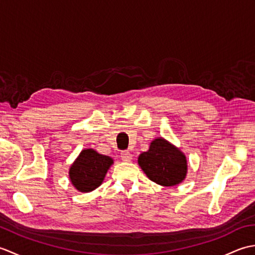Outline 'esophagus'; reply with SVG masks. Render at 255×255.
<instances>
[{
    "label": "esophagus",
    "instance_id": "1",
    "mask_svg": "<svg viewBox=\"0 0 255 255\" xmlns=\"http://www.w3.org/2000/svg\"><path fill=\"white\" fill-rule=\"evenodd\" d=\"M121 158L124 162H130L132 160V154L129 151H123L121 153Z\"/></svg>",
    "mask_w": 255,
    "mask_h": 255
}]
</instances>
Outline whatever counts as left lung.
<instances>
[{
    "instance_id": "1",
    "label": "left lung",
    "mask_w": 255,
    "mask_h": 255,
    "mask_svg": "<svg viewBox=\"0 0 255 255\" xmlns=\"http://www.w3.org/2000/svg\"><path fill=\"white\" fill-rule=\"evenodd\" d=\"M138 164L151 181L162 186L177 185L187 174L186 155L162 137L152 140L149 150L139 154Z\"/></svg>"
}]
</instances>
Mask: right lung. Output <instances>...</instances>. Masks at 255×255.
<instances>
[{
  "mask_svg": "<svg viewBox=\"0 0 255 255\" xmlns=\"http://www.w3.org/2000/svg\"><path fill=\"white\" fill-rule=\"evenodd\" d=\"M113 164L111 156L101 154L92 148L83 149L70 166V182L79 192L90 193L102 185Z\"/></svg>",
  "mask_w": 255,
  "mask_h": 255,
  "instance_id": "right-lung-1",
  "label": "right lung"
}]
</instances>
